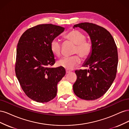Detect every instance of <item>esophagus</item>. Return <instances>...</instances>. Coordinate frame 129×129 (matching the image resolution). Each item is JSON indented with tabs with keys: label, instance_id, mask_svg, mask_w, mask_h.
I'll list each match as a JSON object with an SVG mask.
<instances>
[{
	"label": "esophagus",
	"instance_id": "1",
	"mask_svg": "<svg viewBox=\"0 0 129 129\" xmlns=\"http://www.w3.org/2000/svg\"><path fill=\"white\" fill-rule=\"evenodd\" d=\"M71 72V71H69V70H68V69H66V74H68V73H70Z\"/></svg>",
	"mask_w": 129,
	"mask_h": 129
}]
</instances>
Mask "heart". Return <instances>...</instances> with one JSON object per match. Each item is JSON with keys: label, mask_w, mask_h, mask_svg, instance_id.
Instances as JSON below:
<instances>
[{"label": "heart", "mask_w": 129, "mask_h": 129, "mask_svg": "<svg viewBox=\"0 0 129 129\" xmlns=\"http://www.w3.org/2000/svg\"><path fill=\"white\" fill-rule=\"evenodd\" d=\"M63 38L66 40L75 45L73 54L79 55L82 59L85 60L90 56L92 52V45L90 41L85 39V34L77 29H73L64 34ZM50 49L54 55L60 57L62 54V44L57 39H54L50 43ZM80 57L73 55L62 58L58 62V66L68 70H71L80 63Z\"/></svg>", "instance_id": "obj_1"}]
</instances>
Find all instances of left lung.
Instances as JSON below:
<instances>
[{
    "label": "left lung",
    "mask_w": 129,
    "mask_h": 129,
    "mask_svg": "<svg viewBox=\"0 0 129 129\" xmlns=\"http://www.w3.org/2000/svg\"><path fill=\"white\" fill-rule=\"evenodd\" d=\"M79 27L89 34L92 45L91 55L83 67L89 69L75 71L77 79L73 90L79 98L95 100L104 95L115 79L118 65L117 46L111 34L103 27L82 22Z\"/></svg>",
    "instance_id": "left-lung-1"
}]
</instances>
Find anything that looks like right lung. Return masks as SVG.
I'll return each instance as SVG.
<instances>
[{
	"instance_id": "obj_1",
	"label": "right lung",
	"mask_w": 129,
	"mask_h": 129,
	"mask_svg": "<svg viewBox=\"0 0 129 129\" xmlns=\"http://www.w3.org/2000/svg\"><path fill=\"white\" fill-rule=\"evenodd\" d=\"M64 27L40 24L22 34L17 49L15 75L25 94L39 103L55 98L57 84L66 74L64 68H54V55L50 43L63 32Z\"/></svg>"
}]
</instances>
